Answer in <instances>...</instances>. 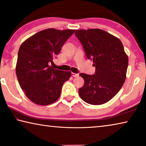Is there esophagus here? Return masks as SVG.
Returning a JSON list of instances; mask_svg holds the SVG:
<instances>
[{"label": "esophagus", "instance_id": "1", "mask_svg": "<svg viewBox=\"0 0 146 146\" xmlns=\"http://www.w3.org/2000/svg\"><path fill=\"white\" fill-rule=\"evenodd\" d=\"M71 75H72V76H73V77H74V78H77L79 76L78 74H76V73H72Z\"/></svg>", "mask_w": 146, "mask_h": 146}]
</instances>
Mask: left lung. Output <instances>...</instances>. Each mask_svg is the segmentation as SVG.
<instances>
[{
  "label": "left lung",
  "instance_id": "8db88e82",
  "mask_svg": "<svg viewBox=\"0 0 146 146\" xmlns=\"http://www.w3.org/2000/svg\"><path fill=\"white\" fill-rule=\"evenodd\" d=\"M75 35L96 67L93 75L80 74L84 79V85L79 89L80 96L91 105L106 104L125 82L128 57L123 44L118 38L100 29L76 30Z\"/></svg>",
  "mask_w": 146,
  "mask_h": 146
}]
</instances>
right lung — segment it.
I'll return each instance as SVG.
<instances>
[{
    "label": "right lung",
    "instance_id": "obj_1",
    "mask_svg": "<svg viewBox=\"0 0 146 146\" xmlns=\"http://www.w3.org/2000/svg\"><path fill=\"white\" fill-rule=\"evenodd\" d=\"M74 32L48 28L29 37L19 48L16 75L25 95L35 104L47 106L60 96L62 86L69 80L71 72L53 68L49 64Z\"/></svg>",
    "mask_w": 146,
    "mask_h": 146
}]
</instances>
